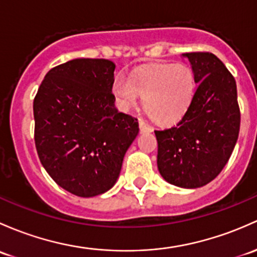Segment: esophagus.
Listing matches in <instances>:
<instances>
[{"mask_svg":"<svg viewBox=\"0 0 257 257\" xmlns=\"http://www.w3.org/2000/svg\"><path fill=\"white\" fill-rule=\"evenodd\" d=\"M139 128L142 133H151V132H153V128H151L150 125H148L143 119L139 120Z\"/></svg>","mask_w":257,"mask_h":257,"instance_id":"1","label":"esophagus"}]
</instances>
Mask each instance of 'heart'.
Wrapping results in <instances>:
<instances>
[{"mask_svg": "<svg viewBox=\"0 0 257 257\" xmlns=\"http://www.w3.org/2000/svg\"><path fill=\"white\" fill-rule=\"evenodd\" d=\"M197 90L193 70L186 64H160L137 71L131 81L117 77L112 85L115 103L129 110L144 98L151 119L171 125L185 117Z\"/></svg>", "mask_w": 257, "mask_h": 257, "instance_id": "b5f03b06", "label": "heart"}]
</instances>
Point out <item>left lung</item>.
Returning <instances> with one entry per match:
<instances>
[{
  "label": "left lung",
  "mask_w": 257,
  "mask_h": 257,
  "mask_svg": "<svg viewBox=\"0 0 257 257\" xmlns=\"http://www.w3.org/2000/svg\"><path fill=\"white\" fill-rule=\"evenodd\" d=\"M198 87L177 125L155 131L158 169L165 181L198 188L214 180L228 163L240 129L236 82L210 53H187Z\"/></svg>",
  "instance_id": "obj_1"
}]
</instances>
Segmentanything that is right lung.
<instances>
[{
  "instance_id": "1",
  "label": "right lung",
  "mask_w": 257,
  "mask_h": 257,
  "mask_svg": "<svg viewBox=\"0 0 257 257\" xmlns=\"http://www.w3.org/2000/svg\"><path fill=\"white\" fill-rule=\"evenodd\" d=\"M114 69L104 59H74L51 69L34 98L40 163L75 196L109 191L139 133L137 118L114 106Z\"/></svg>"
}]
</instances>
